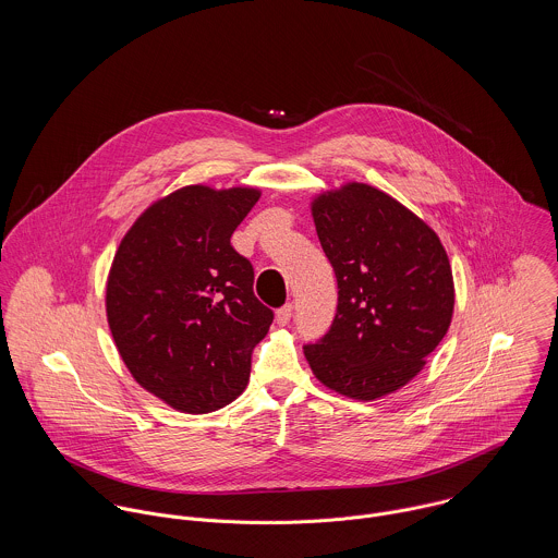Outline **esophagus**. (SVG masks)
I'll list each match as a JSON object with an SVG mask.
<instances>
[{
  "label": "esophagus",
  "mask_w": 558,
  "mask_h": 558,
  "mask_svg": "<svg viewBox=\"0 0 558 558\" xmlns=\"http://www.w3.org/2000/svg\"><path fill=\"white\" fill-rule=\"evenodd\" d=\"M292 312H294V307H292V305H283V307L277 312V316H275L277 324H279V326L290 324V319H292Z\"/></svg>",
  "instance_id": "obj_1"
}]
</instances>
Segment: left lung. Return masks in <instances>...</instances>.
Instances as JSON below:
<instances>
[{
    "instance_id": "8db88e82",
    "label": "left lung",
    "mask_w": 558,
    "mask_h": 558,
    "mask_svg": "<svg viewBox=\"0 0 558 558\" xmlns=\"http://www.w3.org/2000/svg\"><path fill=\"white\" fill-rule=\"evenodd\" d=\"M337 277V314L305 359L324 387L369 401L396 393L449 330L453 272L436 232L385 191L345 182L312 202Z\"/></svg>"
}]
</instances>
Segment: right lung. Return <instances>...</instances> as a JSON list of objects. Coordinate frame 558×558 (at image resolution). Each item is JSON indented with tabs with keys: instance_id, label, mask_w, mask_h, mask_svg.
Returning <instances> with one entry per match:
<instances>
[{
	"instance_id": "right-lung-1",
	"label": "right lung",
	"mask_w": 558,
	"mask_h": 558,
	"mask_svg": "<svg viewBox=\"0 0 558 558\" xmlns=\"http://www.w3.org/2000/svg\"><path fill=\"white\" fill-rule=\"evenodd\" d=\"M253 186H182L148 206L107 277V322L131 376L173 410L232 403L272 312L253 294V266L232 234L259 199Z\"/></svg>"
}]
</instances>
